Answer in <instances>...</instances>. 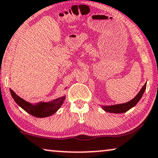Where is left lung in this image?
Segmentation results:
<instances>
[{
  "label": "left lung",
  "mask_w": 158,
  "mask_h": 158,
  "mask_svg": "<svg viewBox=\"0 0 158 158\" xmlns=\"http://www.w3.org/2000/svg\"><path fill=\"white\" fill-rule=\"evenodd\" d=\"M145 84L142 89L139 91L138 94L136 95V97H135L134 99H132V100L130 102H126L124 104H115V105H111V106H102V109L106 112H110V113H124L130 110L131 108H132L133 106H135L137 104L139 100H140L141 97H143V95L145 92V90L146 89V84Z\"/></svg>",
  "instance_id": "8db88e82"
}]
</instances>
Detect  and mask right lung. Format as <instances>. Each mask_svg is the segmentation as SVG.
Returning a JSON list of instances; mask_svg holds the SVG:
<instances>
[{"instance_id": "1", "label": "right lung", "mask_w": 158, "mask_h": 158, "mask_svg": "<svg viewBox=\"0 0 158 158\" xmlns=\"http://www.w3.org/2000/svg\"><path fill=\"white\" fill-rule=\"evenodd\" d=\"M10 92L12 97L18 105H19L28 114H31L35 117H41V118L42 117H49L56 113L65 99V96H63L60 98L52 100V102H39V103L35 104H32L18 96L10 89Z\"/></svg>"}]
</instances>
